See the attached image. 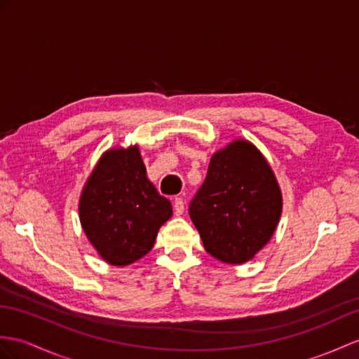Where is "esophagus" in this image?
I'll return each instance as SVG.
<instances>
[{"mask_svg":"<svg viewBox=\"0 0 359 359\" xmlns=\"http://www.w3.org/2000/svg\"><path fill=\"white\" fill-rule=\"evenodd\" d=\"M173 212L177 216H181L182 213H184V201H182L181 198H177L173 201Z\"/></svg>","mask_w":359,"mask_h":359,"instance_id":"1","label":"esophagus"}]
</instances>
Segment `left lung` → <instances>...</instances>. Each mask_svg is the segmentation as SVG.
<instances>
[{"label": "left lung", "mask_w": 359, "mask_h": 359, "mask_svg": "<svg viewBox=\"0 0 359 359\" xmlns=\"http://www.w3.org/2000/svg\"><path fill=\"white\" fill-rule=\"evenodd\" d=\"M282 210V190L268 160L248 140L236 138L212 155L189 212L208 255L242 265L273 238Z\"/></svg>", "instance_id": "left-lung-1"}]
</instances>
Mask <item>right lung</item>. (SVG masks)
Segmentation results:
<instances>
[{
  "mask_svg": "<svg viewBox=\"0 0 359 359\" xmlns=\"http://www.w3.org/2000/svg\"><path fill=\"white\" fill-rule=\"evenodd\" d=\"M170 216L172 204L147 178L138 144L104 151L79 199L82 230L112 266L144 257Z\"/></svg>",
  "mask_w": 359,
  "mask_h": 359,
  "instance_id": "obj_1",
  "label": "right lung"
}]
</instances>
